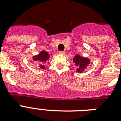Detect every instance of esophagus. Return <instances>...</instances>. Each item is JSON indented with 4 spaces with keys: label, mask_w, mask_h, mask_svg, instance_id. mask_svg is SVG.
<instances>
[{
    "label": "esophagus",
    "mask_w": 121,
    "mask_h": 121,
    "mask_svg": "<svg viewBox=\"0 0 121 121\" xmlns=\"http://www.w3.org/2000/svg\"><path fill=\"white\" fill-rule=\"evenodd\" d=\"M59 54H60V55H64L65 54V51H60L59 52Z\"/></svg>",
    "instance_id": "esophagus-1"
}]
</instances>
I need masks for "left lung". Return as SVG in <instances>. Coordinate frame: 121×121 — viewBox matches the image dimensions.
<instances>
[{
	"label": "left lung",
	"mask_w": 121,
	"mask_h": 121,
	"mask_svg": "<svg viewBox=\"0 0 121 121\" xmlns=\"http://www.w3.org/2000/svg\"><path fill=\"white\" fill-rule=\"evenodd\" d=\"M73 61L77 66L76 72L77 73H83L90 63V60L86 57H83L80 55H76L73 58Z\"/></svg>",
	"instance_id": "left-lung-1"
}]
</instances>
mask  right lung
Wrapping results in <instances>:
<instances>
[{
	"label": "right lung",
	"instance_id": "1",
	"mask_svg": "<svg viewBox=\"0 0 121 121\" xmlns=\"http://www.w3.org/2000/svg\"><path fill=\"white\" fill-rule=\"evenodd\" d=\"M49 56L50 55L48 52L44 50H42L38 55L33 56L32 58L33 61L38 63V65L40 69H45V64L50 58Z\"/></svg>",
	"mask_w": 121,
	"mask_h": 121
}]
</instances>
